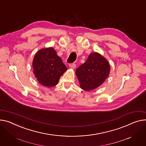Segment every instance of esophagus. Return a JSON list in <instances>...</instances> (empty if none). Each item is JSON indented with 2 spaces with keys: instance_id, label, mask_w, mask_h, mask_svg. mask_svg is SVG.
<instances>
[{
  "instance_id": "esophagus-1",
  "label": "esophagus",
  "mask_w": 146,
  "mask_h": 146,
  "mask_svg": "<svg viewBox=\"0 0 146 146\" xmlns=\"http://www.w3.org/2000/svg\"><path fill=\"white\" fill-rule=\"evenodd\" d=\"M69 66V67L70 68V69H75V67H76V64H74V63H72V64H70Z\"/></svg>"
}]
</instances>
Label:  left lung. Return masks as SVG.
Listing matches in <instances>:
<instances>
[{
  "mask_svg": "<svg viewBox=\"0 0 146 146\" xmlns=\"http://www.w3.org/2000/svg\"><path fill=\"white\" fill-rule=\"evenodd\" d=\"M110 66L106 58L97 52L89 54L86 62L76 70L80 87L86 91L96 89L108 78Z\"/></svg>",
  "mask_w": 146,
  "mask_h": 146,
  "instance_id": "1",
  "label": "left lung"
}]
</instances>
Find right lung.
Wrapping results in <instances>:
<instances>
[{
	"label": "right lung",
	"instance_id": "right-lung-1",
	"mask_svg": "<svg viewBox=\"0 0 146 146\" xmlns=\"http://www.w3.org/2000/svg\"><path fill=\"white\" fill-rule=\"evenodd\" d=\"M33 67L37 81L47 87L56 86L60 76L67 70L62 59L52 47L42 48L36 53Z\"/></svg>",
	"mask_w": 146,
	"mask_h": 146
}]
</instances>
